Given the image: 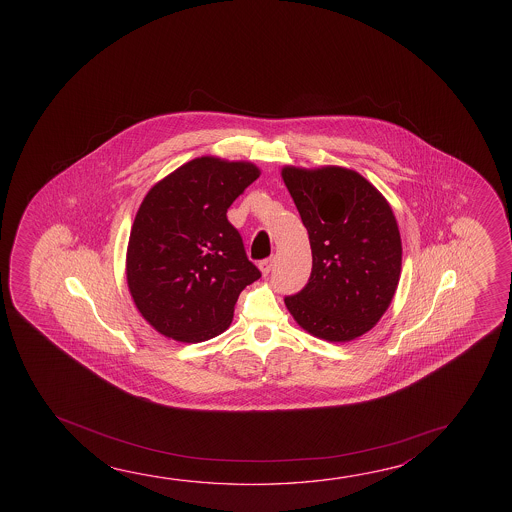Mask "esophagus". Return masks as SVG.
<instances>
[{"mask_svg":"<svg viewBox=\"0 0 512 512\" xmlns=\"http://www.w3.org/2000/svg\"><path fill=\"white\" fill-rule=\"evenodd\" d=\"M273 264H275V259H273V257H269V259L259 262L260 273H262L264 277H268L269 273H271V269H273Z\"/></svg>","mask_w":512,"mask_h":512,"instance_id":"1","label":"esophagus"}]
</instances>
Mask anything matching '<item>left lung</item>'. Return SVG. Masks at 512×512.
<instances>
[{
    "mask_svg": "<svg viewBox=\"0 0 512 512\" xmlns=\"http://www.w3.org/2000/svg\"><path fill=\"white\" fill-rule=\"evenodd\" d=\"M282 180L309 232V284L285 298L310 336L348 343L377 325L402 271V237L391 205L353 169L282 168Z\"/></svg>",
    "mask_w": 512,
    "mask_h": 512,
    "instance_id": "8db88e82",
    "label": "left lung"
}]
</instances>
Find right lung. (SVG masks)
<instances>
[{
	"label": "right lung",
	"mask_w": 512,
	"mask_h": 512,
	"mask_svg": "<svg viewBox=\"0 0 512 512\" xmlns=\"http://www.w3.org/2000/svg\"><path fill=\"white\" fill-rule=\"evenodd\" d=\"M260 176L248 160H189L144 196L126 248V284L151 327L180 343L223 334L246 285L260 271L227 219Z\"/></svg>",
	"instance_id": "add662e5"
}]
</instances>
